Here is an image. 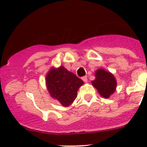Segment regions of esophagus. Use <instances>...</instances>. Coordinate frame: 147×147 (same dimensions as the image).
Masks as SVG:
<instances>
[{
    "label": "esophagus",
    "instance_id": "34e87169",
    "mask_svg": "<svg viewBox=\"0 0 147 147\" xmlns=\"http://www.w3.org/2000/svg\"><path fill=\"white\" fill-rule=\"evenodd\" d=\"M82 80L83 81H84V82H87V76H84V77H82Z\"/></svg>",
    "mask_w": 147,
    "mask_h": 147
}]
</instances>
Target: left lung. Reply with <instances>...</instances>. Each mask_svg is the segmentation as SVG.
<instances>
[{
	"label": "left lung",
	"mask_w": 147,
	"mask_h": 147,
	"mask_svg": "<svg viewBox=\"0 0 147 147\" xmlns=\"http://www.w3.org/2000/svg\"><path fill=\"white\" fill-rule=\"evenodd\" d=\"M91 82L104 98H109L117 88V80L113 74L102 68L95 71V80Z\"/></svg>",
	"instance_id": "8db88e82"
}]
</instances>
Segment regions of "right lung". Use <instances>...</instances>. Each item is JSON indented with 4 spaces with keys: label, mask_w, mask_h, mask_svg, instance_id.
I'll use <instances>...</instances> for the list:
<instances>
[{
    "label": "right lung",
    "mask_w": 147,
    "mask_h": 147,
    "mask_svg": "<svg viewBox=\"0 0 147 147\" xmlns=\"http://www.w3.org/2000/svg\"><path fill=\"white\" fill-rule=\"evenodd\" d=\"M45 83L50 97L63 107H69L73 103L78 90L84 84L82 80L63 66L52 67L46 75Z\"/></svg>",
    "instance_id": "1"
}]
</instances>
